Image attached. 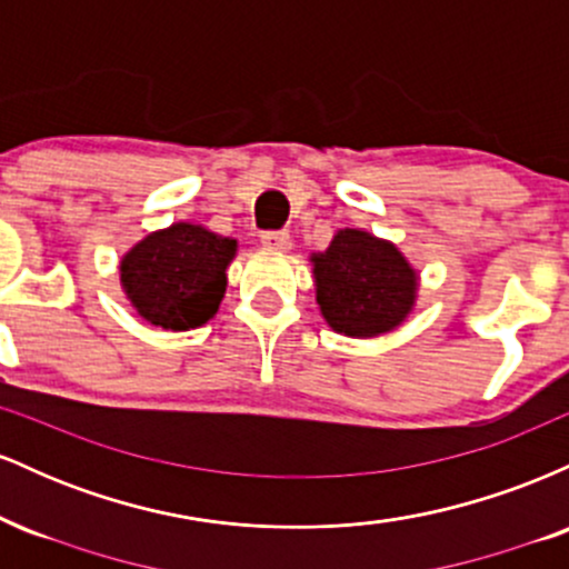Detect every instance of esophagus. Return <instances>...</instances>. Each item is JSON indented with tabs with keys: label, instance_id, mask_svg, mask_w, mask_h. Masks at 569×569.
Here are the masks:
<instances>
[{
	"label": "esophagus",
	"instance_id": "esophagus-1",
	"mask_svg": "<svg viewBox=\"0 0 569 569\" xmlns=\"http://www.w3.org/2000/svg\"><path fill=\"white\" fill-rule=\"evenodd\" d=\"M262 246L267 248V251L286 253L291 248V234L289 232H267V234H262Z\"/></svg>",
	"mask_w": 569,
	"mask_h": 569
}]
</instances>
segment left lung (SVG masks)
<instances>
[{
  "mask_svg": "<svg viewBox=\"0 0 569 569\" xmlns=\"http://www.w3.org/2000/svg\"><path fill=\"white\" fill-rule=\"evenodd\" d=\"M310 264L318 310L337 335L382 337L415 310L420 272L390 240L345 227L326 251L310 253Z\"/></svg>",
  "mask_w": 569,
  "mask_h": 569,
  "instance_id": "8db88e82",
  "label": "left lung"
}]
</instances>
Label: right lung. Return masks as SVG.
Wrapping results in <instances>:
<instances>
[{"mask_svg":"<svg viewBox=\"0 0 569 569\" xmlns=\"http://www.w3.org/2000/svg\"><path fill=\"white\" fill-rule=\"evenodd\" d=\"M238 240L198 221H173L143 234L120 259V286L143 323L189 331L219 312Z\"/></svg>","mask_w":569,"mask_h":569,"instance_id":"add662e5","label":"right lung"}]
</instances>
